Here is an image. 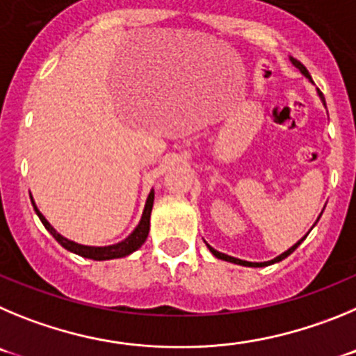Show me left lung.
<instances>
[{
	"instance_id": "left-lung-1",
	"label": "left lung",
	"mask_w": 356,
	"mask_h": 356,
	"mask_svg": "<svg viewBox=\"0 0 356 356\" xmlns=\"http://www.w3.org/2000/svg\"><path fill=\"white\" fill-rule=\"evenodd\" d=\"M289 60H291V63H293V65L296 67V69L300 70V72H302V74L305 76L307 79H310V81H312V78H310V74H309V70L305 69V65H303V63L300 62V60L293 58V56H289ZM318 94H319V99H321V101H323V104H325V108H326L325 95H323L321 92H319V90H318ZM321 214H323V211H321ZM321 214H319V216H318V220H316V223L319 222V218H321ZM316 223H314V225H316ZM314 225H312V227H314ZM312 227H310V230H312ZM310 230H309V232H310ZM309 232H307L305 236H303V238L300 239V241H298V243H294V245L291 246L289 250H286V252H284V254H280V255H278V257L271 259V261H266V262H250V261H243V259L230 257V255H227V254H222V252H218V250H214L213 246H209V245H207V243H206V245H207V248H209V252H211V254H213L214 257L222 259V261H227V262H234V264H239V266H248V268H262V266H270V264H275V262H280V261H284V259H286V257H289V255L293 254L294 250H296L298 246H300V245H302L303 241H305V238H307V236H309Z\"/></svg>"
}]
</instances>
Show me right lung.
<instances>
[{
	"label": "right lung",
	"mask_w": 356,
	"mask_h": 356,
	"mask_svg": "<svg viewBox=\"0 0 356 356\" xmlns=\"http://www.w3.org/2000/svg\"><path fill=\"white\" fill-rule=\"evenodd\" d=\"M30 198H31V204H33L35 213H37V216L40 218L42 225L46 227L47 232H49L51 236H53V238L63 246V248L69 250V252H72V254L81 255V257L94 259V261H110V259H120V257H126V255L133 254V252H136V250H138L140 246L145 243L147 236H149V230H150V213H152V206H154V190H150L149 197H147V200H145V207H143L142 218H140L138 225L134 227L133 232H131L126 239H122V241H118V243H115V245H108V246L79 245V243L70 241V239L63 238L62 234L56 232V229H54V227L47 222L46 216H44V214L38 211V207H37V204H35L31 193H30Z\"/></svg>",
	"instance_id": "1"
}]
</instances>
